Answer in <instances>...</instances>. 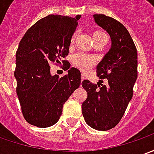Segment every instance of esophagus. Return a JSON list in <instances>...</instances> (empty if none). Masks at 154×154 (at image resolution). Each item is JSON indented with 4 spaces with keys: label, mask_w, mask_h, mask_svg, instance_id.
Segmentation results:
<instances>
[{
    "label": "esophagus",
    "mask_w": 154,
    "mask_h": 154,
    "mask_svg": "<svg viewBox=\"0 0 154 154\" xmlns=\"http://www.w3.org/2000/svg\"><path fill=\"white\" fill-rule=\"evenodd\" d=\"M84 78H85V76H84L83 74H82V76H81V80L83 81V80H84Z\"/></svg>",
    "instance_id": "1"
}]
</instances>
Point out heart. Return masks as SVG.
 Returning a JSON list of instances; mask_svg holds the SVG:
<instances>
[{
	"label": "heart",
	"mask_w": 154,
	"mask_h": 154,
	"mask_svg": "<svg viewBox=\"0 0 154 154\" xmlns=\"http://www.w3.org/2000/svg\"><path fill=\"white\" fill-rule=\"evenodd\" d=\"M104 34V32H101V31H95L94 32L93 35H100ZM74 37L73 36L72 39V42H74ZM95 58L91 55H88L87 54H83V53H81V54H78L77 55L74 56V59H73V62L74 64L78 66L80 69H82L83 71L85 70H88V68L94 65L95 63Z\"/></svg>",
	"instance_id": "b5f03b06"
}]
</instances>
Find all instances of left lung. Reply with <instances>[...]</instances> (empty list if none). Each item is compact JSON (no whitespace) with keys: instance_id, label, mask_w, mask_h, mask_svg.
Wrapping results in <instances>:
<instances>
[{"instance_id":"1","label":"left lung","mask_w":154,"mask_h":154,"mask_svg":"<svg viewBox=\"0 0 154 154\" xmlns=\"http://www.w3.org/2000/svg\"><path fill=\"white\" fill-rule=\"evenodd\" d=\"M93 17L111 37V48L96 66L97 75L101 79L106 78L107 83L82 81L88 97L82 112L88 126L105 131L119 123L132 99L137 78V50L129 31L120 22L104 14Z\"/></svg>"}]
</instances>
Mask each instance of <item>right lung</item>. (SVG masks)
<instances>
[{
    "label": "right lung",
    "instance_id": "add662e5",
    "mask_svg": "<svg viewBox=\"0 0 154 154\" xmlns=\"http://www.w3.org/2000/svg\"><path fill=\"white\" fill-rule=\"evenodd\" d=\"M81 15L75 18L48 15L29 28L16 52L14 77L17 94L24 119L30 125L47 128L56 124L63 105L81 84V72L66 60L69 48ZM64 63V77L50 73L52 63Z\"/></svg>",
    "mask_w": 154,
    "mask_h": 154
}]
</instances>
